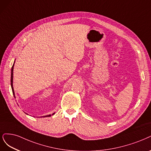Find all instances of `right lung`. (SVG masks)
Instances as JSON below:
<instances>
[{
    "instance_id": "right-lung-1",
    "label": "right lung",
    "mask_w": 151,
    "mask_h": 151,
    "mask_svg": "<svg viewBox=\"0 0 151 151\" xmlns=\"http://www.w3.org/2000/svg\"><path fill=\"white\" fill-rule=\"evenodd\" d=\"M14 63L12 67V69H11V77H10V84H11V87H12V93H13V95L15 97V93H14V87H13V70H14ZM54 113L52 114V115H54ZM51 116V115H47V116H43V117H50Z\"/></svg>"
}]
</instances>
